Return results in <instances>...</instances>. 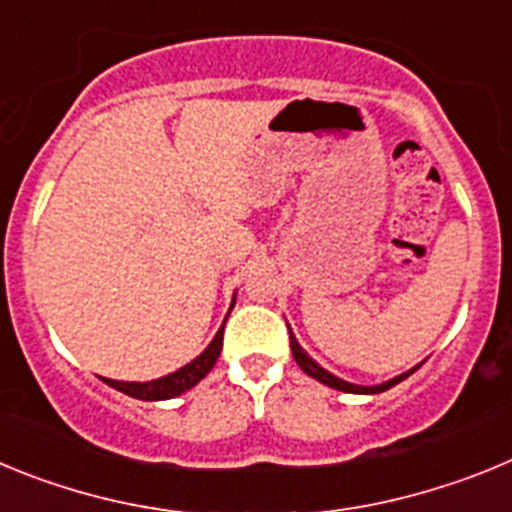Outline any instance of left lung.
Returning <instances> with one entry per match:
<instances>
[{
	"mask_svg": "<svg viewBox=\"0 0 512 512\" xmlns=\"http://www.w3.org/2000/svg\"><path fill=\"white\" fill-rule=\"evenodd\" d=\"M289 348H292V356H295V361H297V364H300V369H302V372L307 374V377L318 379V382L328 384V387H333V390H341V392H354V395H379V392L390 390V387H395V384H400L402 379H405V377H410V374H413L415 369H418V366H420V364H418V366H413V369H410V372L400 374V377L390 379V382H384V384H374V387H364V384H351V382H343V379H338L336 374L325 372V369H323V366L318 364V361H312L310 356H307V351H305V348H302L300 343H297V338L292 336V330H289Z\"/></svg>",
	"mask_w": 512,
	"mask_h": 512,
	"instance_id": "left-lung-1",
	"label": "left lung"
}]
</instances>
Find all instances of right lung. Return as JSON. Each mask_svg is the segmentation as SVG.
I'll return each mask as SVG.
<instances>
[{
	"label": "right lung",
	"mask_w": 512,
	"mask_h": 512,
	"mask_svg": "<svg viewBox=\"0 0 512 512\" xmlns=\"http://www.w3.org/2000/svg\"><path fill=\"white\" fill-rule=\"evenodd\" d=\"M223 330L225 323L223 328L217 330V336L212 338L210 346H207L197 359L189 361L182 369H176V372L166 374V377L153 379V382H117V379H104V382L110 384V387H115V390L125 392V395L135 397V400H171V397H179L182 392L192 390L194 384L210 374L217 356L223 351Z\"/></svg>",
	"instance_id": "right-lung-1"
}]
</instances>
